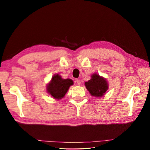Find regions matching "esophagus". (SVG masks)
Returning a JSON list of instances; mask_svg holds the SVG:
<instances>
[{"label":"esophagus","instance_id":"obj_1","mask_svg":"<svg viewBox=\"0 0 150 150\" xmlns=\"http://www.w3.org/2000/svg\"><path fill=\"white\" fill-rule=\"evenodd\" d=\"M76 82H77V84L78 85H80V84H81V81L79 80V79H77V80H76Z\"/></svg>","mask_w":150,"mask_h":150}]
</instances>
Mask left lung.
Wrapping results in <instances>:
<instances>
[{
  "instance_id": "1",
  "label": "left lung",
  "mask_w": 150,
  "mask_h": 150,
  "mask_svg": "<svg viewBox=\"0 0 150 150\" xmlns=\"http://www.w3.org/2000/svg\"><path fill=\"white\" fill-rule=\"evenodd\" d=\"M85 86L92 96L96 97L103 96L108 88L106 79L96 73L91 75L90 80L85 82Z\"/></svg>"
}]
</instances>
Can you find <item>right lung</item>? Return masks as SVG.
Returning a JSON list of instances; mask_svg holds the SVG:
<instances>
[{
	"label": "right lung",
	"mask_w": 150,
	"mask_h": 150,
	"mask_svg": "<svg viewBox=\"0 0 150 150\" xmlns=\"http://www.w3.org/2000/svg\"><path fill=\"white\" fill-rule=\"evenodd\" d=\"M73 82L71 79H63L59 75H55L47 85V91L55 99H60L64 97L70 86Z\"/></svg>",
	"instance_id": "right-lung-1"
}]
</instances>
